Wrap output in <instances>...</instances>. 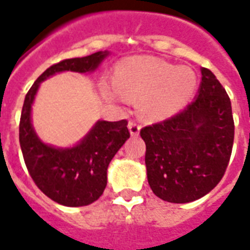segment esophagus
Masks as SVG:
<instances>
[{"instance_id": "34e87169", "label": "esophagus", "mask_w": 250, "mask_h": 250, "mask_svg": "<svg viewBox=\"0 0 250 250\" xmlns=\"http://www.w3.org/2000/svg\"><path fill=\"white\" fill-rule=\"evenodd\" d=\"M127 127H129V130H130V134L132 136H138L140 134V129H141V125L137 121H134V120H132V121H129V125H127Z\"/></svg>"}]
</instances>
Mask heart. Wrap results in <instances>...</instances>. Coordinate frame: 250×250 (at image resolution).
Wrapping results in <instances>:
<instances>
[{
    "mask_svg": "<svg viewBox=\"0 0 250 250\" xmlns=\"http://www.w3.org/2000/svg\"><path fill=\"white\" fill-rule=\"evenodd\" d=\"M196 75L153 56H133L116 65L113 85L105 84L110 99L140 100L142 116L162 120L181 110L196 89Z\"/></svg>",
    "mask_w": 250,
    "mask_h": 250,
    "instance_id": "1",
    "label": "heart"
}]
</instances>
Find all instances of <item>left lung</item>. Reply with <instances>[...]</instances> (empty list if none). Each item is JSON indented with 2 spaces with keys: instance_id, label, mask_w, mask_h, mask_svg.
<instances>
[{
  "instance_id": "obj_1",
  "label": "left lung",
  "mask_w": 250,
  "mask_h": 250,
  "mask_svg": "<svg viewBox=\"0 0 250 250\" xmlns=\"http://www.w3.org/2000/svg\"><path fill=\"white\" fill-rule=\"evenodd\" d=\"M150 188L170 203H189L219 185L229 163L234 123L229 96L216 76L202 68L198 97L175 116L145 126Z\"/></svg>"
}]
</instances>
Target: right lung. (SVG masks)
<instances>
[{"instance_id": "1", "label": "right lung", "mask_w": 250, "mask_h": 250, "mask_svg": "<svg viewBox=\"0 0 250 250\" xmlns=\"http://www.w3.org/2000/svg\"><path fill=\"white\" fill-rule=\"evenodd\" d=\"M106 55V51H99L55 63L26 93L20 121V144L26 167L43 194L62 206L83 207L96 202L103 195L110 161L130 137L127 121H99L79 145L71 149H55L44 145L34 133L30 118L31 104L44 79L62 71L82 74L93 71Z\"/></svg>"}]
</instances>
